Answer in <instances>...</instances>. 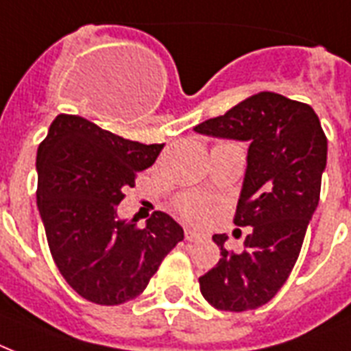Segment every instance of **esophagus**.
Listing matches in <instances>:
<instances>
[{
  "label": "esophagus",
  "mask_w": 351,
  "mask_h": 351,
  "mask_svg": "<svg viewBox=\"0 0 351 351\" xmlns=\"http://www.w3.org/2000/svg\"><path fill=\"white\" fill-rule=\"evenodd\" d=\"M184 240L186 241H201L203 240V236L199 232H194V230H184Z\"/></svg>",
  "instance_id": "1"
}]
</instances>
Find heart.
Returning a JSON list of instances; mask_svg holds the SVG:
<instances>
[{
	"label": "heart",
	"mask_w": 351,
	"mask_h": 351,
	"mask_svg": "<svg viewBox=\"0 0 351 351\" xmlns=\"http://www.w3.org/2000/svg\"><path fill=\"white\" fill-rule=\"evenodd\" d=\"M176 208L190 223H205L216 210V203L201 194H183L176 201Z\"/></svg>",
	"instance_id": "1"
}]
</instances>
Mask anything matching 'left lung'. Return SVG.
I'll use <instances>...</instances> for the list:
<instances>
[{"instance_id": "8db88e82", "label": "left lung", "mask_w": 351, "mask_h": 351, "mask_svg": "<svg viewBox=\"0 0 351 351\" xmlns=\"http://www.w3.org/2000/svg\"><path fill=\"white\" fill-rule=\"evenodd\" d=\"M194 130L249 143L234 216V225L251 227L245 249L229 251L227 236H213L221 258L199 278L201 295L221 311L256 309L278 293L297 263L320 199L328 138L311 106L271 91L252 95Z\"/></svg>"}]
</instances>
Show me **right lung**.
<instances>
[{
	"instance_id": "1",
	"label": "right lung",
	"mask_w": 351,
	"mask_h": 351,
	"mask_svg": "<svg viewBox=\"0 0 351 351\" xmlns=\"http://www.w3.org/2000/svg\"><path fill=\"white\" fill-rule=\"evenodd\" d=\"M165 145H143L62 113L38 146V210L65 282L89 302L119 306L145 291L183 229L154 213L146 227L121 221L117 205Z\"/></svg>"
}]
</instances>
